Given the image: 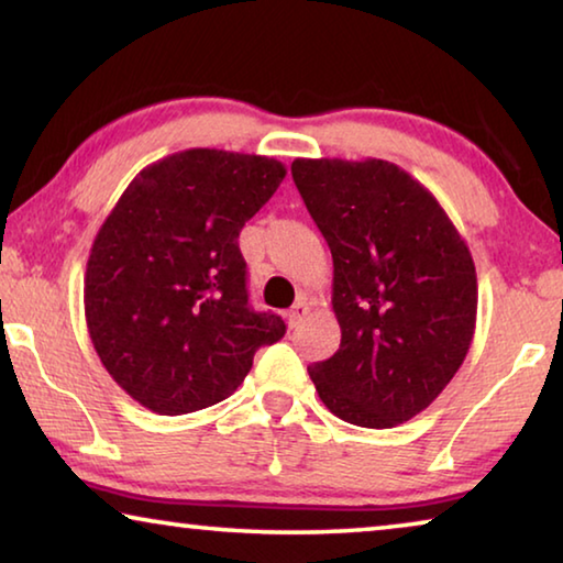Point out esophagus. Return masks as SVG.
<instances>
[{
	"mask_svg": "<svg viewBox=\"0 0 563 563\" xmlns=\"http://www.w3.org/2000/svg\"><path fill=\"white\" fill-rule=\"evenodd\" d=\"M308 312H310L308 302H298V305H295V308L288 312V316H285V320H288V328H298L300 322L305 320V316H308Z\"/></svg>",
	"mask_w": 563,
	"mask_h": 563,
	"instance_id": "34e87169",
	"label": "esophagus"
}]
</instances>
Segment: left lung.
I'll return each instance as SVG.
<instances>
[{
    "mask_svg": "<svg viewBox=\"0 0 563 563\" xmlns=\"http://www.w3.org/2000/svg\"><path fill=\"white\" fill-rule=\"evenodd\" d=\"M290 170L332 253L342 332L310 379L335 417L389 430L430 407L470 352V245L430 190L389 161L295 158Z\"/></svg>",
    "mask_w": 563,
    "mask_h": 563,
    "instance_id": "obj_1",
    "label": "left lung"
}]
</instances>
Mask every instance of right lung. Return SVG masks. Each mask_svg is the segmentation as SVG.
Returning <instances> with one entry per match:
<instances>
[{"label":"right lung","mask_w":563,"mask_h":563,"mask_svg":"<svg viewBox=\"0 0 563 563\" xmlns=\"http://www.w3.org/2000/svg\"><path fill=\"white\" fill-rule=\"evenodd\" d=\"M288 170L280 161L188 148L146 166L93 238L84 312L123 393L156 415L231 397L285 322L247 305L238 235Z\"/></svg>","instance_id":"right-lung-1"}]
</instances>
